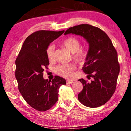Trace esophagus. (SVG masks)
Wrapping results in <instances>:
<instances>
[{
  "label": "esophagus",
  "mask_w": 131,
  "mask_h": 131,
  "mask_svg": "<svg viewBox=\"0 0 131 131\" xmlns=\"http://www.w3.org/2000/svg\"><path fill=\"white\" fill-rule=\"evenodd\" d=\"M73 83V81H72V80H67V81H66V84H72Z\"/></svg>",
  "instance_id": "esophagus-1"
}]
</instances>
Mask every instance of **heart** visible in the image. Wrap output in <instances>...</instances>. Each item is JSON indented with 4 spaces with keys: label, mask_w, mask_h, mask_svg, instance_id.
<instances>
[{
    "label": "heart",
    "mask_w": 131,
    "mask_h": 131,
    "mask_svg": "<svg viewBox=\"0 0 131 131\" xmlns=\"http://www.w3.org/2000/svg\"><path fill=\"white\" fill-rule=\"evenodd\" d=\"M64 47L67 48L70 52L73 53L72 58L75 61L79 63H83L85 61L87 53L83 48H80V42L78 39L73 37H69L63 40L62 42ZM46 54L48 59L52 61L54 58L55 46L50 44L46 50ZM76 66L73 63H61L55 68V72L66 79H70L73 76Z\"/></svg>",
    "instance_id": "b5f03b06"
}]
</instances>
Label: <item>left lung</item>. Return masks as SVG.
<instances>
[{
    "label": "left lung",
    "mask_w": 131,
    "mask_h": 131,
    "mask_svg": "<svg viewBox=\"0 0 131 131\" xmlns=\"http://www.w3.org/2000/svg\"><path fill=\"white\" fill-rule=\"evenodd\" d=\"M72 34L84 37L89 43V50L82 69L91 83L83 79V90L78 95L84 106L97 107L104 105L116 91L120 66L117 52L109 37L100 28L89 24H81L66 30L65 35Z\"/></svg>",
    "instance_id": "8db88e82"
}]
</instances>
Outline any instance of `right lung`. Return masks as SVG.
I'll list each match as a JSON object with an SVG mask.
<instances>
[{"label":"right lung","mask_w":131,"mask_h":131,"mask_svg":"<svg viewBox=\"0 0 131 131\" xmlns=\"http://www.w3.org/2000/svg\"><path fill=\"white\" fill-rule=\"evenodd\" d=\"M65 30H38L25 39L15 60V76L25 101L40 112L49 110L58 99L59 89L66 80L55 76L52 80L43 79V71L49 61L46 50L50 43Z\"/></svg>","instance_id":"obj_1"}]
</instances>
